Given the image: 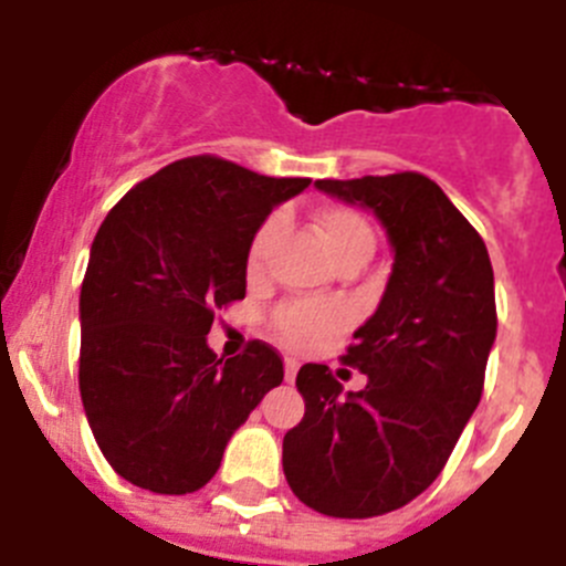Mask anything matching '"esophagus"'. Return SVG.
Here are the masks:
<instances>
[{"label": "esophagus", "mask_w": 566, "mask_h": 566, "mask_svg": "<svg viewBox=\"0 0 566 566\" xmlns=\"http://www.w3.org/2000/svg\"><path fill=\"white\" fill-rule=\"evenodd\" d=\"M300 371V363L297 359H286V382H294V377H297Z\"/></svg>", "instance_id": "esophagus-1"}]
</instances>
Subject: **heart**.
I'll use <instances>...</instances> for the list:
<instances>
[{"label":"heart","instance_id":"1","mask_svg":"<svg viewBox=\"0 0 566 566\" xmlns=\"http://www.w3.org/2000/svg\"><path fill=\"white\" fill-rule=\"evenodd\" d=\"M274 232H277V218H269L254 234L247 254V272L252 277L263 272V260L272 247ZM314 232H317L323 249L332 254L334 263L354 258V254L368 260V254L374 252L371 223L348 207L319 209L314 218ZM272 326L277 337L292 348H312L345 326V312L332 303H286L274 312Z\"/></svg>","mask_w":566,"mask_h":566}]
</instances>
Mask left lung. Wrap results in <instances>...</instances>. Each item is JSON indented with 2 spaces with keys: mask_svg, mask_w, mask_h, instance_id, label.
<instances>
[{
  "mask_svg": "<svg viewBox=\"0 0 566 566\" xmlns=\"http://www.w3.org/2000/svg\"><path fill=\"white\" fill-rule=\"evenodd\" d=\"M317 189L377 214L394 269L343 357L368 377L363 391L343 394L328 365L300 368L306 413L283 437V473L323 516H385L431 488L482 399L493 266L482 234L428 175L326 178Z\"/></svg>",
  "mask_w": 566,
  "mask_h": 566,
  "instance_id": "obj_1",
  "label": "left lung"
}]
</instances>
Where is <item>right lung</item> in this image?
Segmentation results:
<instances>
[{
  "instance_id": "right-lung-1",
  "label": "right lung",
  "mask_w": 566,
  "mask_h": 566,
  "mask_svg": "<svg viewBox=\"0 0 566 566\" xmlns=\"http://www.w3.org/2000/svg\"><path fill=\"white\" fill-rule=\"evenodd\" d=\"M308 184L192 155L135 184L98 227L78 300V388L104 459L135 488L201 490L232 433L283 382L272 345L252 339L223 359L207 334L247 297L260 223Z\"/></svg>"
}]
</instances>
